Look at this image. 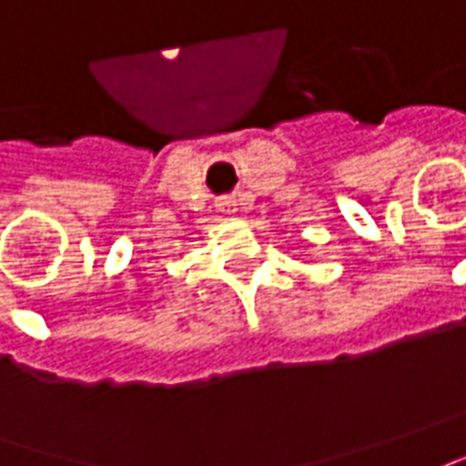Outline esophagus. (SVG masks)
Wrapping results in <instances>:
<instances>
[{"mask_svg":"<svg viewBox=\"0 0 466 466\" xmlns=\"http://www.w3.org/2000/svg\"><path fill=\"white\" fill-rule=\"evenodd\" d=\"M217 208H219L221 214H234V211H237V198H232V196H221V198H217Z\"/></svg>","mask_w":466,"mask_h":466,"instance_id":"obj_1","label":"esophagus"}]
</instances>
